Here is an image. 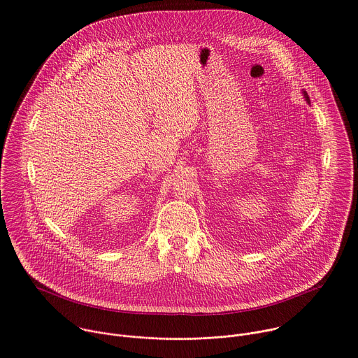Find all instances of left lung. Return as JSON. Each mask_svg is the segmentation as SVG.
Here are the masks:
<instances>
[{
	"mask_svg": "<svg viewBox=\"0 0 358 358\" xmlns=\"http://www.w3.org/2000/svg\"><path fill=\"white\" fill-rule=\"evenodd\" d=\"M303 93H304V97H306V100H307V103H310V97H308V94H307V92H306V90H304V92H303Z\"/></svg>",
	"mask_w": 358,
	"mask_h": 358,
	"instance_id": "obj_1",
	"label": "left lung"
}]
</instances>
